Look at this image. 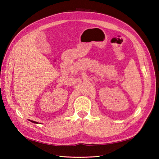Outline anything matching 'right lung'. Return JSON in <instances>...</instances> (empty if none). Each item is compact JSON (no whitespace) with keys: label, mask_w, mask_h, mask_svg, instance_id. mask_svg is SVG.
<instances>
[{"label":"right lung","mask_w":159,"mask_h":159,"mask_svg":"<svg viewBox=\"0 0 159 159\" xmlns=\"http://www.w3.org/2000/svg\"><path fill=\"white\" fill-rule=\"evenodd\" d=\"M32 123H38L37 122H36V121H31Z\"/></svg>","instance_id":"obj_1"}]
</instances>
